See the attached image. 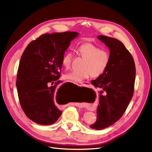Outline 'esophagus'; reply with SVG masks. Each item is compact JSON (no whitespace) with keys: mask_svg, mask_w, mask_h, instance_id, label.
<instances>
[{"mask_svg":"<svg viewBox=\"0 0 152 152\" xmlns=\"http://www.w3.org/2000/svg\"><path fill=\"white\" fill-rule=\"evenodd\" d=\"M81 85L83 86H90V83L86 82H83L81 83Z\"/></svg>","mask_w":152,"mask_h":152,"instance_id":"1","label":"esophagus"}]
</instances>
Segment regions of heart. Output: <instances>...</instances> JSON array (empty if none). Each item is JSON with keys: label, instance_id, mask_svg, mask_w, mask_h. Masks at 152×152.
<instances>
[{"label": "heart", "instance_id": "b5f03b06", "mask_svg": "<svg viewBox=\"0 0 152 152\" xmlns=\"http://www.w3.org/2000/svg\"><path fill=\"white\" fill-rule=\"evenodd\" d=\"M78 51L81 56L85 59L82 71H72L64 75V78L74 82L81 83L83 80L88 78L91 75L97 77L102 75L107 67L110 55L105 50H101L100 48L91 43H84L78 48ZM72 53L67 52L62 58V65L65 69H68L71 65Z\"/></svg>", "mask_w": 152, "mask_h": 152}]
</instances>
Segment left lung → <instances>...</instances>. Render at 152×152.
I'll use <instances>...</instances> for the list:
<instances>
[{
    "label": "left lung",
    "mask_w": 152,
    "mask_h": 152,
    "mask_svg": "<svg viewBox=\"0 0 152 152\" xmlns=\"http://www.w3.org/2000/svg\"><path fill=\"white\" fill-rule=\"evenodd\" d=\"M97 39L110 50V61L104 72L91 82L102 88L97 108V120L90 128L101 130L117 121L126 110L132 99L136 78L133 58L123 43L104 35ZM103 91L105 95H102Z\"/></svg>",
    "instance_id": "obj_1"
}]
</instances>
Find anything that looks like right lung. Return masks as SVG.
<instances>
[{
  "mask_svg": "<svg viewBox=\"0 0 152 152\" xmlns=\"http://www.w3.org/2000/svg\"><path fill=\"white\" fill-rule=\"evenodd\" d=\"M78 35L75 32L43 34L24 51L16 85L21 108L32 121L50 125L62 114L55 102L62 86L56 89L60 83L61 61L70 42Z\"/></svg>",
  "mask_w": 152,
  "mask_h": 152,
  "instance_id": "1",
  "label": "right lung"
}]
</instances>
